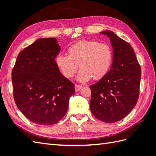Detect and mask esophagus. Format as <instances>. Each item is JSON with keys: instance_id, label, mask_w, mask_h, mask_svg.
Returning <instances> with one entry per match:
<instances>
[{"instance_id": "1", "label": "esophagus", "mask_w": 156, "mask_h": 156, "mask_svg": "<svg viewBox=\"0 0 156 156\" xmlns=\"http://www.w3.org/2000/svg\"><path fill=\"white\" fill-rule=\"evenodd\" d=\"M82 87H83L82 86L76 84V85H75V91H78L80 90L82 88Z\"/></svg>"}]
</instances>
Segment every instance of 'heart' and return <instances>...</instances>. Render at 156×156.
Masks as SVG:
<instances>
[{
  "mask_svg": "<svg viewBox=\"0 0 156 156\" xmlns=\"http://www.w3.org/2000/svg\"><path fill=\"white\" fill-rule=\"evenodd\" d=\"M69 55H58L56 64L62 75L71 78L80 67V82L93 78L99 80L109 73L113 62V50L108 43L82 40L74 43L68 49Z\"/></svg>",
  "mask_w": 156,
  "mask_h": 156,
  "instance_id": "b5f03b06",
  "label": "heart"
}]
</instances>
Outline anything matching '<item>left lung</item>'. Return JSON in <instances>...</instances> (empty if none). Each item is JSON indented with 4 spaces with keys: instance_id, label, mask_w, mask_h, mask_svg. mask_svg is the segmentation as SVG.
<instances>
[{
    "instance_id": "1",
    "label": "left lung",
    "mask_w": 156,
    "mask_h": 156,
    "mask_svg": "<svg viewBox=\"0 0 156 156\" xmlns=\"http://www.w3.org/2000/svg\"><path fill=\"white\" fill-rule=\"evenodd\" d=\"M101 34L110 38L113 62L105 76L90 86V110L99 121L115 122L125 118L136 104L141 68L129 43L111 31Z\"/></svg>"
}]
</instances>
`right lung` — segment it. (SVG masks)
<instances>
[{
  "label": "right lung",
  "instance_id": "obj_1",
  "mask_svg": "<svg viewBox=\"0 0 156 156\" xmlns=\"http://www.w3.org/2000/svg\"><path fill=\"white\" fill-rule=\"evenodd\" d=\"M57 39L41 38L19 53L12 71L14 101L30 121L53 125L65 116L74 84L60 73Z\"/></svg>",
  "mask_w": 156,
  "mask_h": 156
}]
</instances>
